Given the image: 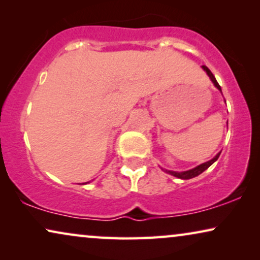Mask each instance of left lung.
<instances>
[{
  "instance_id": "8db88e82",
  "label": "left lung",
  "mask_w": 260,
  "mask_h": 260,
  "mask_svg": "<svg viewBox=\"0 0 260 260\" xmlns=\"http://www.w3.org/2000/svg\"><path fill=\"white\" fill-rule=\"evenodd\" d=\"M202 69H204V70L206 71V72H207V74L209 76V78H211V80L213 81V84H214L215 86L218 87L220 91H221V87H220V85L218 84V81H216L215 77H214V74H213V73L211 72V70H209L207 66H202ZM220 154H221V152H219V154L216 155L214 158L211 159V161L202 163V165L198 166L197 168L190 169V170H187V172H180V173H179V172H172V170H166V172L168 173V174H170V175H173V176H175V177H179V179H183V180H189V179H193V177L198 176V175H200L201 173H204L206 169H208L209 167H211V166L213 165V163H214V162L216 161V159L219 158Z\"/></svg>"
}]
</instances>
